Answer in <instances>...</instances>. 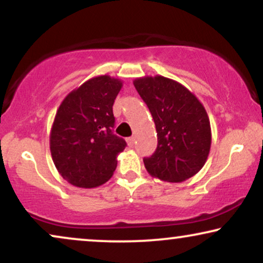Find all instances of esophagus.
Instances as JSON below:
<instances>
[{
  "mask_svg": "<svg viewBox=\"0 0 263 263\" xmlns=\"http://www.w3.org/2000/svg\"><path fill=\"white\" fill-rule=\"evenodd\" d=\"M135 141H136V139L134 138V136H132V138H128V139H127L128 146H130V147H133V146L135 145Z\"/></svg>",
  "mask_w": 263,
  "mask_h": 263,
  "instance_id": "obj_1",
  "label": "esophagus"
}]
</instances>
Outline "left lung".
<instances>
[{
    "label": "left lung",
    "instance_id": "1",
    "mask_svg": "<svg viewBox=\"0 0 263 263\" xmlns=\"http://www.w3.org/2000/svg\"><path fill=\"white\" fill-rule=\"evenodd\" d=\"M133 84L157 129L156 152L143 159L147 172L170 183L195 176L207 161L212 142L210 118L202 103L185 86L161 75L136 78Z\"/></svg>",
    "mask_w": 263,
    "mask_h": 263
}]
</instances>
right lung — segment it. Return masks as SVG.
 <instances>
[{"instance_id":"obj_1","label":"right lung","mask_w":263,"mask_h":263,"mask_svg":"<svg viewBox=\"0 0 263 263\" xmlns=\"http://www.w3.org/2000/svg\"><path fill=\"white\" fill-rule=\"evenodd\" d=\"M123 81L99 75L62 100L50 132L53 164L71 185L96 188L109 181L127 146L112 133V105Z\"/></svg>"}]
</instances>
